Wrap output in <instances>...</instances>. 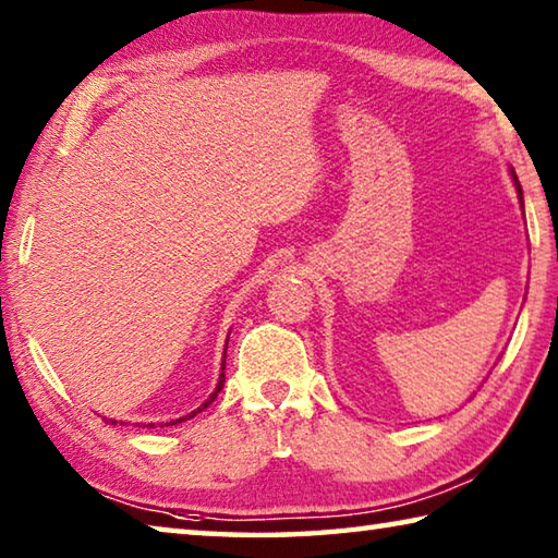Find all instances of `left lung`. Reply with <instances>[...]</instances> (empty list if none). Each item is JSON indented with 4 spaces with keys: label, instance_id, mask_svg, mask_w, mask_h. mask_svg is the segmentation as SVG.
<instances>
[{
    "label": "left lung",
    "instance_id": "1",
    "mask_svg": "<svg viewBox=\"0 0 558 558\" xmlns=\"http://www.w3.org/2000/svg\"><path fill=\"white\" fill-rule=\"evenodd\" d=\"M512 179H514V185H517V193H520V201H522V189H520V181H517V175L512 171Z\"/></svg>",
    "mask_w": 558,
    "mask_h": 558
}]
</instances>
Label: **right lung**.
Returning <instances> with one entry per match:
<instances>
[{"label":"right lung","instance_id":"obj_1","mask_svg":"<svg viewBox=\"0 0 558 558\" xmlns=\"http://www.w3.org/2000/svg\"><path fill=\"white\" fill-rule=\"evenodd\" d=\"M222 369H225V363H222ZM222 383H225V373H220V383H218V389H215V392L210 395V399H208V402H205V404H203V407L198 409V412H203V409H205V407H208V404L213 402V399H215V397H218V392H220V389H222ZM198 412H191L189 416H183V418H175V422H171V424H181V422H185V418H191V416H195V414H198ZM110 424H117V422H114V418H112V422H110ZM149 426H154V424H149ZM166 426H169V424H166Z\"/></svg>","mask_w":558,"mask_h":558}]
</instances>
